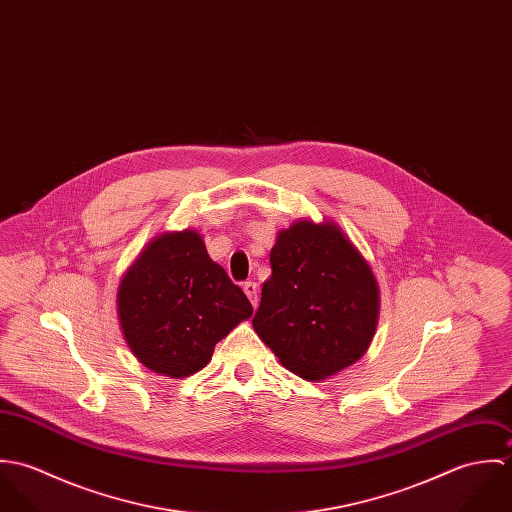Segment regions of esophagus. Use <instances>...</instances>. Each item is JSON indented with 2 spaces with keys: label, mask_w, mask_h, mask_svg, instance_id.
Here are the masks:
<instances>
[{
  "label": "esophagus",
  "mask_w": 512,
  "mask_h": 512,
  "mask_svg": "<svg viewBox=\"0 0 512 512\" xmlns=\"http://www.w3.org/2000/svg\"><path fill=\"white\" fill-rule=\"evenodd\" d=\"M242 290L246 293V297L250 299V303L256 307V305H258V286H256L254 282H246V284L242 286Z\"/></svg>",
  "instance_id": "34e87169"
}]
</instances>
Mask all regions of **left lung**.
I'll return each instance as SVG.
<instances>
[{"label": "left lung", "instance_id": "left-lung-1", "mask_svg": "<svg viewBox=\"0 0 512 512\" xmlns=\"http://www.w3.org/2000/svg\"><path fill=\"white\" fill-rule=\"evenodd\" d=\"M270 264L252 319L258 337L305 380L355 365L374 337L380 293L345 232L335 222L297 220L278 232Z\"/></svg>", "mask_w": 512, "mask_h": 512}]
</instances>
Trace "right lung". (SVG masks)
<instances>
[{
	"mask_svg": "<svg viewBox=\"0 0 512 512\" xmlns=\"http://www.w3.org/2000/svg\"><path fill=\"white\" fill-rule=\"evenodd\" d=\"M116 303L134 357L171 378L209 365L220 339L252 315L248 297L191 228L155 236L124 274Z\"/></svg>",
	"mask_w": 512,
	"mask_h": 512,
	"instance_id": "add662e5",
	"label": "right lung"
}]
</instances>
